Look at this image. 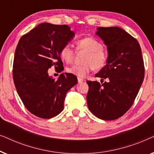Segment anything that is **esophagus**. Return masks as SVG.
Wrapping results in <instances>:
<instances>
[{"mask_svg": "<svg viewBox=\"0 0 154 154\" xmlns=\"http://www.w3.org/2000/svg\"><path fill=\"white\" fill-rule=\"evenodd\" d=\"M84 81V80L83 79H81V78H78V82L79 83H82Z\"/></svg>", "mask_w": 154, "mask_h": 154, "instance_id": "obj_1", "label": "esophagus"}]
</instances>
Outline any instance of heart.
I'll list each match as a JSON object with an SVG mask.
<instances>
[{
  "label": "heart",
  "mask_w": 154,
  "mask_h": 154,
  "mask_svg": "<svg viewBox=\"0 0 154 154\" xmlns=\"http://www.w3.org/2000/svg\"><path fill=\"white\" fill-rule=\"evenodd\" d=\"M77 50L86 52L84 56L83 64H74L66 69L67 72L79 78H84L92 69L99 70L104 66L108 54L102 48V43L93 38L87 37L76 43ZM60 57L66 63H71L73 60L74 51L70 45L67 44L62 48L60 52Z\"/></svg>",
  "instance_id": "b5f03b06"
}]
</instances>
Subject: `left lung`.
Listing matches in <instances>:
<instances>
[{
    "label": "left lung",
    "instance_id": "8db88e82",
    "mask_svg": "<svg viewBox=\"0 0 154 154\" xmlns=\"http://www.w3.org/2000/svg\"><path fill=\"white\" fill-rule=\"evenodd\" d=\"M96 35L107 47L106 64L95 74L101 80L87 81L90 111L99 119L112 121L132 106L144 78L142 50L138 41L117 26L98 27Z\"/></svg>",
    "mask_w": 154,
    "mask_h": 154
}]
</instances>
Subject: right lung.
<instances>
[{
  "mask_svg": "<svg viewBox=\"0 0 154 154\" xmlns=\"http://www.w3.org/2000/svg\"><path fill=\"white\" fill-rule=\"evenodd\" d=\"M75 36L67 25L42 23L21 38L13 62L14 83L27 110L41 119L62 112L67 92L78 83L69 73L55 81L48 74L52 66L64 70L60 50Z\"/></svg>",
  "mask_w": 154,
  "mask_h": 154,
  "instance_id": "add662e5",
  "label": "right lung"
}]
</instances>
